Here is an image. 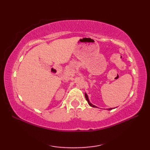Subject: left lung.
<instances>
[{
  "label": "left lung",
  "mask_w": 150,
  "mask_h": 150,
  "mask_svg": "<svg viewBox=\"0 0 150 150\" xmlns=\"http://www.w3.org/2000/svg\"><path fill=\"white\" fill-rule=\"evenodd\" d=\"M85 98H86V100L88 101V104L90 105L91 106H92V107H93V108H96V106H94V105H93L90 102V100H89V99H88V95H87V94L86 93H85ZM109 110H112L111 109V108H110V109H108Z\"/></svg>",
  "instance_id": "left-lung-1"
}]
</instances>
